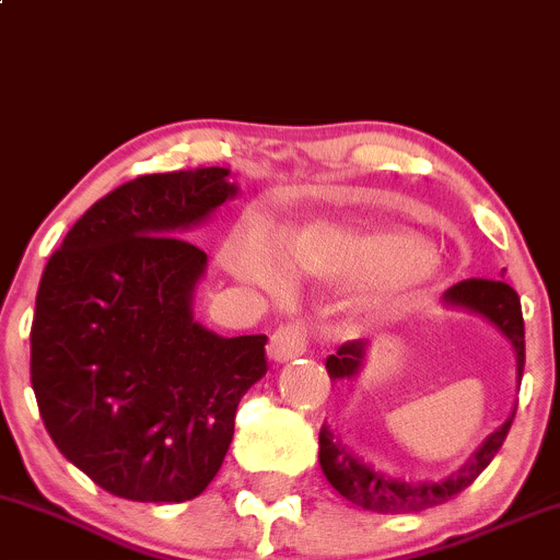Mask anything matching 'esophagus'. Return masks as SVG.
I'll return each instance as SVG.
<instances>
[{"label":"esophagus","mask_w":560,"mask_h":560,"mask_svg":"<svg viewBox=\"0 0 560 560\" xmlns=\"http://www.w3.org/2000/svg\"><path fill=\"white\" fill-rule=\"evenodd\" d=\"M304 351H306V330L301 328L299 323L280 325V328L269 336V343H267L269 360L288 362V360H296V357L304 354Z\"/></svg>","instance_id":"esophagus-1"}]
</instances>
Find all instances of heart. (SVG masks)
Segmentation results:
<instances>
[{
  "instance_id": "b5f03b06",
  "label": "heart",
  "mask_w": 560,
  "mask_h": 560,
  "mask_svg": "<svg viewBox=\"0 0 560 560\" xmlns=\"http://www.w3.org/2000/svg\"><path fill=\"white\" fill-rule=\"evenodd\" d=\"M232 275L267 293H285L288 272L314 280H360L357 304L386 312L431 285L442 261L425 243L401 230H364L349 222L306 224L278 250L267 235L248 232L232 254Z\"/></svg>"
}]
</instances>
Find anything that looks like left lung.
Masks as SVG:
<instances>
[{"mask_svg": "<svg viewBox=\"0 0 560 560\" xmlns=\"http://www.w3.org/2000/svg\"><path fill=\"white\" fill-rule=\"evenodd\" d=\"M444 310L476 314V317L487 319L494 330L511 343L513 354H516V381L521 383L524 375V317H521V299L508 282L500 280H463L452 285L442 296ZM368 341H349L343 343L336 354L325 360L330 381H354L362 373L364 360H368ZM511 418L489 433L479 444V450L463 463L460 468L452 470L444 479H423V481H405L399 476L386 474V470L375 468L373 463L362 460L354 450L343 444V439L330 429L328 423L319 429V468H323L325 479L341 498H347L364 511L375 513H416L425 508L442 505L460 494L463 489L476 481V476L492 463L498 455L502 442H505L508 431H511Z\"/></svg>", "mask_w": 560, "mask_h": 560, "instance_id": "left-lung-1", "label": "left lung"}]
</instances>
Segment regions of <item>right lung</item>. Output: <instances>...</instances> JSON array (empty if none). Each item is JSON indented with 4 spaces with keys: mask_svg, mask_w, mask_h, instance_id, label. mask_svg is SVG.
I'll return each mask as SVG.
<instances>
[{
    "mask_svg": "<svg viewBox=\"0 0 560 560\" xmlns=\"http://www.w3.org/2000/svg\"><path fill=\"white\" fill-rule=\"evenodd\" d=\"M237 190L219 166L144 174L97 200L44 267L36 405L66 460L116 498H198L267 373V336L224 338L192 314L209 259L185 235Z\"/></svg>",
    "mask_w": 560,
    "mask_h": 560,
    "instance_id": "add662e5",
    "label": "right lung"
}]
</instances>
